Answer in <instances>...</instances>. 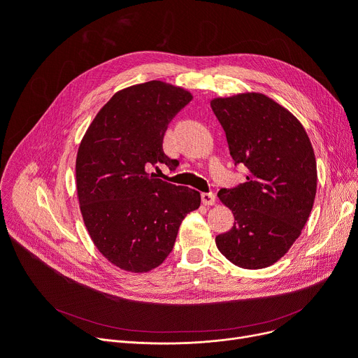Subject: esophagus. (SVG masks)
<instances>
[{
    "label": "esophagus",
    "instance_id": "obj_1",
    "mask_svg": "<svg viewBox=\"0 0 358 358\" xmlns=\"http://www.w3.org/2000/svg\"><path fill=\"white\" fill-rule=\"evenodd\" d=\"M201 201L204 206H213L216 203V194L212 192L201 193Z\"/></svg>",
    "mask_w": 358,
    "mask_h": 358
}]
</instances>
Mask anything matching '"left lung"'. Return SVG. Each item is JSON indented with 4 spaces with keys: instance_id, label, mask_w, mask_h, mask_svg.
<instances>
[{
    "instance_id": "1",
    "label": "left lung",
    "mask_w": 358,
    "mask_h": 358,
    "mask_svg": "<svg viewBox=\"0 0 358 358\" xmlns=\"http://www.w3.org/2000/svg\"><path fill=\"white\" fill-rule=\"evenodd\" d=\"M235 165L247 181L217 196L232 210L231 231L216 236L232 264L258 270L283 257L313 208L316 159L306 130L289 110L264 94L247 92L210 101Z\"/></svg>"
}]
</instances>
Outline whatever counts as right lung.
Listing matches in <instances>:
<instances>
[{
	"instance_id": "1",
	"label": "right lung",
	"mask_w": 358,
	"mask_h": 358,
	"mask_svg": "<svg viewBox=\"0 0 358 358\" xmlns=\"http://www.w3.org/2000/svg\"><path fill=\"white\" fill-rule=\"evenodd\" d=\"M192 99L162 81L127 87L103 106L81 141L75 174L83 219L94 245L122 270L162 264L182 219L199 209V192L148 173L157 164L176 169L162 141Z\"/></svg>"
}]
</instances>
